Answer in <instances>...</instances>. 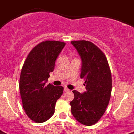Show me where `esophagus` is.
I'll list each match as a JSON object with an SVG mask.
<instances>
[{
    "mask_svg": "<svg viewBox=\"0 0 134 134\" xmlns=\"http://www.w3.org/2000/svg\"><path fill=\"white\" fill-rule=\"evenodd\" d=\"M69 90H70L68 89L67 87H64V91L65 92H68V91H69Z\"/></svg>",
    "mask_w": 134,
    "mask_h": 134,
    "instance_id": "obj_1",
    "label": "esophagus"
}]
</instances>
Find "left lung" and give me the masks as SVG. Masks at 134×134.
<instances>
[{
	"label": "left lung",
	"mask_w": 134,
	"mask_h": 134,
	"mask_svg": "<svg viewBox=\"0 0 134 134\" xmlns=\"http://www.w3.org/2000/svg\"><path fill=\"white\" fill-rule=\"evenodd\" d=\"M82 60L80 77L84 79L86 91L73 90L70 103L71 112L80 123L91 126L104 114L111 97L112 80L107 57L100 48L90 41H71Z\"/></svg>",
	"instance_id": "1"
}]
</instances>
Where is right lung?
I'll use <instances>...</instances> for the list:
<instances>
[{
	"instance_id": "obj_1",
	"label": "right lung",
	"mask_w": 134,
	"mask_h": 134,
	"mask_svg": "<svg viewBox=\"0 0 134 134\" xmlns=\"http://www.w3.org/2000/svg\"><path fill=\"white\" fill-rule=\"evenodd\" d=\"M66 43L41 42L30 51L21 70L19 88L26 114L37 123L48 120L55 113V104L62 95V86L45 85L55 60Z\"/></svg>"
}]
</instances>
